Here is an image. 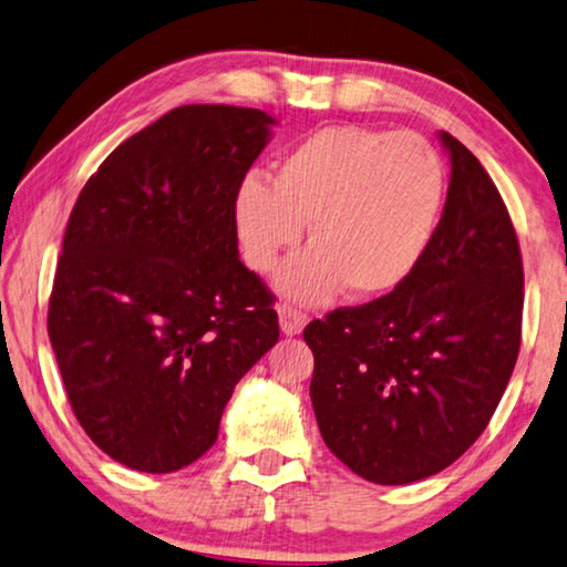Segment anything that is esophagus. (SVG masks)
I'll use <instances>...</instances> for the list:
<instances>
[{
	"instance_id": "esophagus-1",
	"label": "esophagus",
	"mask_w": 567,
	"mask_h": 567,
	"mask_svg": "<svg viewBox=\"0 0 567 567\" xmlns=\"http://www.w3.org/2000/svg\"><path fill=\"white\" fill-rule=\"evenodd\" d=\"M278 323H281V331L286 337H296L306 327V313L293 309V306H278Z\"/></svg>"
}]
</instances>
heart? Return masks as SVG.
I'll list each match as a JSON object with an SVG mask.
<instances>
[{"label":"heart","instance_id":"b5f03b06","mask_svg":"<svg viewBox=\"0 0 567 567\" xmlns=\"http://www.w3.org/2000/svg\"><path fill=\"white\" fill-rule=\"evenodd\" d=\"M442 203V163L420 135L333 125L286 153L274 183L246 175L230 218L240 256L258 274L271 271L309 223L311 246L278 271L276 286L319 303L341 286L357 299L396 289L430 246Z\"/></svg>","mask_w":567,"mask_h":567}]
</instances>
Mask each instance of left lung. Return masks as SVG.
<instances>
[{
    "label": "left lung",
    "mask_w": 567,
    "mask_h": 567,
    "mask_svg": "<svg viewBox=\"0 0 567 567\" xmlns=\"http://www.w3.org/2000/svg\"><path fill=\"white\" fill-rule=\"evenodd\" d=\"M442 218L382 299L311 321V404L327 447L377 485L432 477L470 450L513 377L523 258L493 178L457 137Z\"/></svg>",
    "instance_id": "8db88e82"
}]
</instances>
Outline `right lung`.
<instances>
[{
    "label": "right lung",
    "mask_w": 567,
    "mask_h": 567,
    "mask_svg": "<svg viewBox=\"0 0 567 567\" xmlns=\"http://www.w3.org/2000/svg\"><path fill=\"white\" fill-rule=\"evenodd\" d=\"M274 125L254 107H175L117 145L70 213L52 351L82 430L130 470L206 454L240 377L278 341L230 218Z\"/></svg>",
    "instance_id": "right-lung-1"
}]
</instances>
